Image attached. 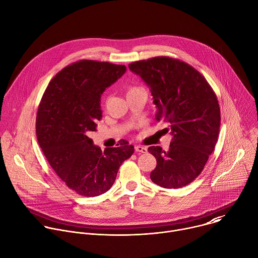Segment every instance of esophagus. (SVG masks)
Instances as JSON below:
<instances>
[{
	"label": "esophagus",
	"mask_w": 258,
	"mask_h": 258,
	"mask_svg": "<svg viewBox=\"0 0 258 258\" xmlns=\"http://www.w3.org/2000/svg\"><path fill=\"white\" fill-rule=\"evenodd\" d=\"M135 150H136V152H139V153H147V151H148V150H147L146 147L140 146V145L135 147Z\"/></svg>",
	"instance_id": "obj_1"
}]
</instances>
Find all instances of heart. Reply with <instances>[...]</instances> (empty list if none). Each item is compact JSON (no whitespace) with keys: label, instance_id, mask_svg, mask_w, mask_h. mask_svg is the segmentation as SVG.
<instances>
[{"label":"heart","instance_id":"obj_1","mask_svg":"<svg viewBox=\"0 0 258 258\" xmlns=\"http://www.w3.org/2000/svg\"><path fill=\"white\" fill-rule=\"evenodd\" d=\"M140 92H144V91H143V89L138 88V87H130V88L127 89L126 96H128V95H133V94H137V93H140Z\"/></svg>","mask_w":258,"mask_h":258}]
</instances>
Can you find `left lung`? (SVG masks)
Wrapping results in <instances>:
<instances>
[{"instance_id": "left-lung-1", "label": "left lung", "mask_w": 258, "mask_h": 258, "mask_svg": "<svg viewBox=\"0 0 258 258\" xmlns=\"http://www.w3.org/2000/svg\"><path fill=\"white\" fill-rule=\"evenodd\" d=\"M149 87L157 107L155 119L168 124L169 149L148 148L157 161L150 177L156 185L177 189L192 182L213 152L220 125L215 93L205 78L186 62L159 56L128 64Z\"/></svg>"}]
</instances>
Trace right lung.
I'll list each match as a JSON object with an SVG mask.
<instances>
[{
    "mask_svg": "<svg viewBox=\"0 0 258 258\" xmlns=\"http://www.w3.org/2000/svg\"><path fill=\"white\" fill-rule=\"evenodd\" d=\"M125 71L124 65L81 60L59 71L43 95L36 138L54 171L79 195L107 192L121 163L134 153V146L125 141L102 152L87 136L102 118L101 95Z\"/></svg>",
    "mask_w": 258,
    "mask_h": 258,
    "instance_id": "obj_1",
    "label": "right lung"
}]
</instances>
